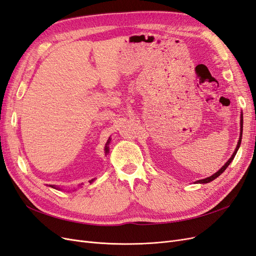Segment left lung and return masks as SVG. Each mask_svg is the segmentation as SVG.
<instances>
[{"instance_id":"1","label":"left lung","mask_w":256,"mask_h":256,"mask_svg":"<svg viewBox=\"0 0 256 256\" xmlns=\"http://www.w3.org/2000/svg\"><path fill=\"white\" fill-rule=\"evenodd\" d=\"M242 125H244V120H242V118H240V138H239V141H238V144H237V147H236V150H235V152H234V154H232V157L228 160V162L226 164H224L218 172L216 173H214V175H212V176H209V177H207V178H205V180H198V182H200V184H206V182H212V180H214V178H216L218 176H220L224 171H226V168L230 166V164L232 161H233V159L235 158V154H236V152H237V150H238V148H239V146H240V143H242Z\"/></svg>"}]
</instances>
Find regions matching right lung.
I'll return each mask as SVG.
<instances>
[{
    "mask_svg": "<svg viewBox=\"0 0 256 256\" xmlns=\"http://www.w3.org/2000/svg\"><path fill=\"white\" fill-rule=\"evenodd\" d=\"M110 140H111V138H109V140H108V142H106V148H104V150H106V154H108V152H109V147H108V145H109V143H110ZM92 180H92L90 182H92ZM51 187L52 188H56V187H54V186H51Z\"/></svg>",
    "mask_w": 256,
    "mask_h": 256,
    "instance_id": "right-lung-1",
    "label": "right lung"
}]
</instances>
